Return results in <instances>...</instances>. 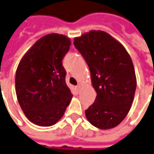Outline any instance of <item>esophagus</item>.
Here are the masks:
<instances>
[{"instance_id": "1", "label": "esophagus", "mask_w": 154, "mask_h": 154, "mask_svg": "<svg viewBox=\"0 0 154 154\" xmlns=\"http://www.w3.org/2000/svg\"><path fill=\"white\" fill-rule=\"evenodd\" d=\"M75 88H76V90H77V91H79V90H80V88H81V86H80V85H79V84H78V85H77V86L75 87Z\"/></svg>"}]
</instances>
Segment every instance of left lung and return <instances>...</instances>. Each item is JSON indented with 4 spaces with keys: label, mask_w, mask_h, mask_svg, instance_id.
I'll return each instance as SVG.
<instances>
[{
    "label": "left lung",
    "mask_w": 154,
    "mask_h": 154,
    "mask_svg": "<svg viewBox=\"0 0 154 154\" xmlns=\"http://www.w3.org/2000/svg\"><path fill=\"white\" fill-rule=\"evenodd\" d=\"M74 45L89 67L97 92L95 102L85 110L87 119L100 129L116 127L130 110L136 92L131 57L119 41L103 31H91L75 38Z\"/></svg>",
    "instance_id": "8db88e82"
}]
</instances>
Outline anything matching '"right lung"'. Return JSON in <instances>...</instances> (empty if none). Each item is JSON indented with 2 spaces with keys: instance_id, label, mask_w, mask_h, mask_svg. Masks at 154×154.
Instances as JSON below:
<instances>
[{
  "instance_id": "1",
  "label": "right lung",
  "mask_w": 154,
  "mask_h": 154,
  "mask_svg": "<svg viewBox=\"0 0 154 154\" xmlns=\"http://www.w3.org/2000/svg\"><path fill=\"white\" fill-rule=\"evenodd\" d=\"M70 46V39L63 35H47L35 43L18 64L17 98L26 118L35 124L54 125L70 104L73 95L62 66Z\"/></svg>"
}]
</instances>
